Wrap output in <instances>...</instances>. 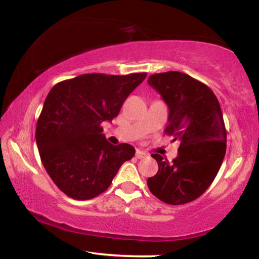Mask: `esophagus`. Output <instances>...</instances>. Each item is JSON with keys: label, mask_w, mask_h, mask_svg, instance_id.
<instances>
[{"label": "esophagus", "mask_w": 259, "mask_h": 259, "mask_svg": "<svg viewBox=\"0 0 259 259\" xmlns=\"http://www.w3.org/2000/svg\"><path fill=\"white\" fill-rule=\"evenodd\" d=\"M136 157H137L138 159H144V158L147 157V153H145V152L140 151V150H137V152H136Z\"/></svg>", "instance_id": "obj_1"}]
</instances>
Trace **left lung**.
Instances as JSON below:
<instances>
[{
	"instance_id": "obj_1",
	"label": "left lung",
	"mask_w": 259,
	"mask_h": 259,
	"mask_svg": "<svg viewBox=\"0 0 259 259\" xmlns=\"http://www.w3.org/2000/svg\"><path fill=\"white\" fill-rule=\"evenodd\" d=\"M147 82L167 104L165 133L178 141L172 161L152 154L157 175L147 179L152 194L169 205H183L199 198L221 168L226 152V130L221 105L210 87L180 72L153 74Z\"/></svg>"
}]
</instances>
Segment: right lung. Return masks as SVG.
Segmentation results:
<instances>
[{
    "mask_svg": "<svg viewBox=\"0 0 259 259\" xmlns=\"http://www.w3.org/2000/svg\"><path fill=\"white\" fill-rule=\"evenodd\" d=\"M147 73H92L56 83L38 116L36 144L42 164L66 196L88 200L105 192L120 166L136 154L128 144H109L101 123L118 116Z\"/></svg>",
    "mask_w": 259,
    "mask_h": 259,
    "instance_id": "right-lung-1",
    "label": "right lung"
}]
</instances>
